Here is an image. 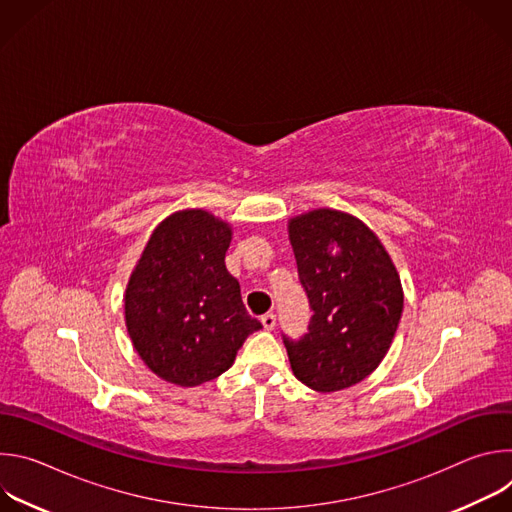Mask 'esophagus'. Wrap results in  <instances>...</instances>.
Masks as SVG:
<instances>
[{"label": "esophagus", "instance_id": "1", "mask_svg": "<svg viewBox=\"0 0 512 512\" xmlns=\"http://www.w3.org/2000/svg\"><path fill=\"white\" fill-rule=\"evenodd\" d=\"M261 324H263V328L265 330H273L275 328V314H265V316H261Z\"/></svg>", "mask_w": 512, "mask_h": 512}]
</instances>
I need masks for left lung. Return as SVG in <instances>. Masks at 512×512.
<instances>
[{
	"instance_id": "1",
	"label": "left lung",
	"mask_w": 512,
	"mask_h": 512,
	"mask_svg": "<svg viewBox=\"0 0 512 512\" xmlns=\"http://www.w3.org/2000/svg\"><path fill=\"white\" fill-rule=\"evenodd\" d=\"M289 243L312 318L300 340L283 336L291 371L320 393L367 379L385 358L403 312L399 273L356 216L318 208L291 218Z\"/></svg>"
}]
</instances>
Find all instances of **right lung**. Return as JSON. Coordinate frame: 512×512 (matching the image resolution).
<instances>
[{
  "mask_svg": "<svg viewBox=\"0 0 512 512\" xmlns=\"http://www.w3.org/2000/svg\"><path fill=\"white\" fill-rule=\"evenodd\" d=\"M229 223L190 208L170 214L145 245L125 289L133 348L160 379L196 387L231 369L249 334L263 328L227 271Z\"/></svg>",
  "mask_w": 512,
  "mask_h": 512,
  "instance_id": "obj_1",
  "label": "right lung"
}]
</instances>
